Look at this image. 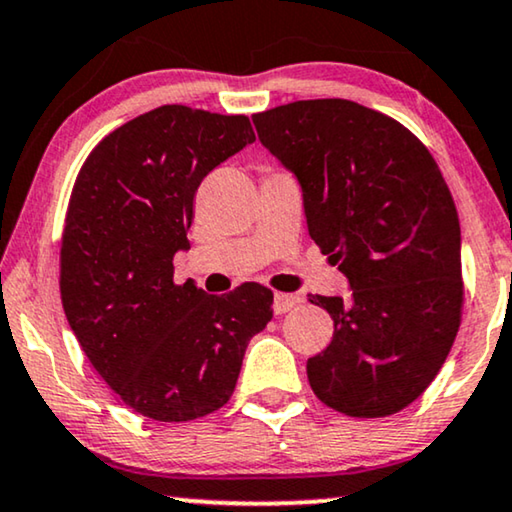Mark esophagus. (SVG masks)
Segmentation results:
<instances>
[{
    "instance_id": "1",
    "label": "esophagus",
    "mask_w": 512,
    "mask_h": 512,
    "mask_svg": "<svg viewBox=\"0 0 512 512\" xmlns=\"http://www.w3.org/2000/svg\"><path fill=\"white\" fill-rule=\"evenodd\" d=\"M298 295H291V293H274V302H272V309L274 314L281 316L286 314V311H291L295 305H298Z\"/></svg>"
}]
</instances>
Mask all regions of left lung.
Segmentation results:
<instances>
[{
  "label": "left lung",
  "instance_id": "1",
  "mask_svg": "<svg viewBox=\"0 0 512 512\" xmlns=\"http://www.w3.org/2000/svg\"><path fill=\"white\" fill-rule=\"evenodd\" d=\"M298 177L309 235L351 298L309 295L335 321L307 360L314 395L353 418L402 411L446 362L462 321L457 207L425 145L346 99L293 101L251 117Z\"/></svg>",
  "mask_w": 512,
  "mask_h": 512
}]
</instances>
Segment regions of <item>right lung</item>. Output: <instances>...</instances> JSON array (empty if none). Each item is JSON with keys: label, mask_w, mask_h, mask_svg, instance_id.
Wrapping results in <instances>:
<instances>
[{"label": "right lung", "mask_w": 512, "mask_h": 512, "mask_svg": "<svg viewBox=\"0 0 512 512\" xmlns=\"http://www.w3.org/2000/svg\"><path fill=\"white\" fill-rule=\"evenodd\" d=\"M247 115L161 106L108 133L73 184L59 249L66 321L92 367L140 416L187 422L231 399L272 291L175 284L203 177L254 143Z\"/></svg>", "instance_id": "1"}]
</instances>
